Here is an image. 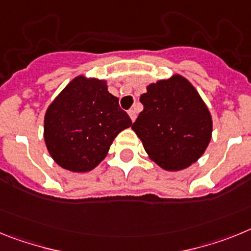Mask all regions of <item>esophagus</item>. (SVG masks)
Masks as SVG:
<instances>
[{"label":"esophagus","mask_w":251,"mask_h":251,"mask_svg":"<svg viewBox=\"0 0 251 251\" xmlns=\"http://www.w3.org/2000/svg\"><path fill=\"white\" fill-rule=\"evenodd\" d=\"M128 116H130L131 121H135V120H136V110H135V108L128 110Z\"/></svg>","instance_id":"obj_1"}]
</instances>
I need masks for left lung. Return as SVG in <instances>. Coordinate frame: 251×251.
<instances>
[{"label": "left lung", "mask_w": 251, "mask_h": 251, "mask_svg": "<svg viewBox=\"0 0 251 251\" xmlns=\"http://www.w3.org/2000/svg\"><path fill=\"white\" fill-rule=\"evenodd\" d=\"M144 110L132 124L150 159L165 171H180L200 159L212 134L208 108L182 75L158 80L141 95Z\"/></svg>", "instance_id": "8db88e82"}]
</instances>
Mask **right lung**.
<instances>
[{
	"label": "right lung",
	"mask_w": 251,
	"mask_h": 251,
	"mask_svg": "<svg viewBox=\"0 0 251 251\" xmlns=\"http://www.w3.org/2000/svg\"><path fill=\"white\" fill-rule=\"evenodd\" d=\"M131 124L104 80L79 75L47 110L45 144L62 168L88 172L103 160L113 139Z\"/></svg>",
	"instance_id": "obj_1"
}]
</instances>
